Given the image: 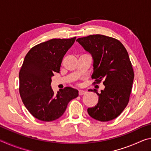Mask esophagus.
Segmentation results:
<instances>
[{
    "mask_svg": "<svg viewBox=\"0 0 151 151\" xmlns=\"http://www.w3.org/2000/svg\"><path fill=\"white\" fill-rule=\"evenodd\" d=\"M86 92L84 90H79L78 91V94L79 95H83V94H86Z\"/></svg>",
    "mask_w": 151,
    "mask_h": 151,
    "instance_id": "esophagus-1",
    "label": "esophagus"
}]
</instances>
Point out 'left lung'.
Wrapping results in <instances>:
<instances>
[{"mask_svg":"<svg viewBox=\"0 0 151 151\" xmlns=\"http://www.w3.org/2000/svg\"><path fill=\"white\" fill-rule=\"evenodd\" d=\"M92 55L93 73L96 83L104 80V90L99 93L96 105L87 109L92 118L101 122L113 120L126 108L129 101L134 72L129 56L123 45L117 39L101 35H89L76 39Z\"/></svg>","mask_w":151,"mask_h":151,"instance_id":"1","label":"left lung"}]
</instances>
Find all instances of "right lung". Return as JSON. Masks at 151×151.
<instances>
[{
    "mask_svg": "<svg viewBox=\"0 0 151 151\" xmlns=\"http://www.w3.org/2000/svg\"><path fill=\"white\" fill-rule=\"evenodd\" d=\"M75 40L51 39L35 46L25 56L19 73L20 95L30 113L40 121L60 118L68 103L78 96V91L71 87L55 94L50 86L51 77L59 73L63 57Z\"/></svg>",
    "mask_w": 151,
    "mask_h": 151,
    "instance_id": "obj_1",
    "label": "right lung"
}]
</instances>
